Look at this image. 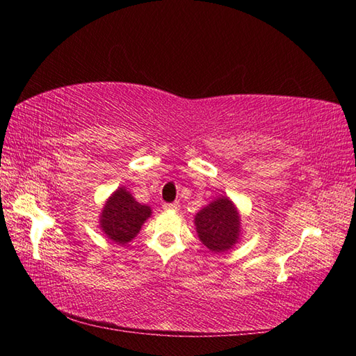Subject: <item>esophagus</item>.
I'll list each match as a JSON object with an SVG mask.
<instances>
[{"mask_svg":"<svg viewBox=\"0 0 356 356\" xmlns=\"http://www.w3.org/2000/svg\"><path fill=\"white\" fill-rule=\"evenodd\" d=\"M163 209L165 210H179V204L177 202H165Z\"/></svg>","mask_w":356,"mask_h":356,"instance_id":"esophagus-1","label":"esophagus"}]
</instances>
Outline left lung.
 I'll return each mask as SVG.
<instances>
[{
	"label": "left lung",
	"mask_w": 356,
	"mask_h": 356,
	"mask_svg": "<svg viewBox=\"0 0 356 356\" xmlns=\"http://www.w3.org/2000/svg\"><path fill=\"white\" fill-rule=\"evenodd\" d=\"M195 225L200 240L210 251H226L232 248L238 238L240 218L227 197H220L204 207L196 215Z\"/></svg>",
	"instance_id": "obj_1"
}]
</instances>
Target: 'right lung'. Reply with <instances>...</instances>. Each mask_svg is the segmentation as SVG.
Here are the masks:
<instances>
[{"instance_id":"obj_1","label":"right lung","mask_w":356,"mask_h":356,"mask_svg":"<svg viewBox=\"0 0 356 356\" xmlns=\"http://www.w3.org/2000/svg\"><path fill=\"white\" fill-rule=\"evenodd\" d=\"M149 216L150 207L141 206L125 188H119L105 204L100 216V227L113 242L125 245L135 238Z\"/></svg>"}]
</instances>
